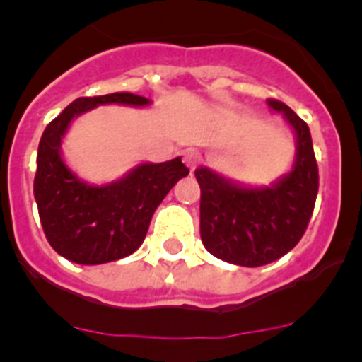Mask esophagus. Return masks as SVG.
I'll list each match as a JSON object with an SVG mask.
<instances>
[{
  "instance_id": "1",
  "label": "esophagus",
  "mask_w": 362,
  "mask_h": 362,
  "mask_svg": "<svg viewBox=\"0 0 362 362\" xmlns=\"http://www.w3.org/2000/svg\"><path fill=\"white\" fill-rule=\"evenodd\" d=\"M199 159H201V156L197 150H185L183 152L185 165L190 166V168H196V165L199 163Z\"/></svg>"
}]
</instances>
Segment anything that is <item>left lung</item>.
<instances>
[{"mask_svg": "<svg viewBox=\"0 0 362 362\" xmlns=\"http://www.w3.org/2000/svg\"><path fill=\"white\" fill-rule=\"evenodd\" d=\"M296 134L292 170L270 187H243L201 166V241L217 259L239 267H263L300 241L319 190V170L308 124L277 99H267Z\"/></svg>", "mask_w": 362, "mask_h": 362, "instance_id": "8db88e82", "label": "left lung"}]
</instances>
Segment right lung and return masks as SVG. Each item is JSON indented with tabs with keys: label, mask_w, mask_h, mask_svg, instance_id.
<instances>
[{
	"label": "right lung",
	"mask_w": 362,
	"mask_h": 362,
	"mask_svg": "<svg viewBox=\"0 0 362 362\" xmlns=\"http://www.w3.org/2000/svg\"><path fill=\"white\" fill-rule=\"evenodd\" d=\"M146 107L152 101L130 92L79 98L41 136L34 197L41 226L54 250L78 264L117 261L145 241L150 219L179 179L188 175L181 158L141 163L114 183H85L62 158V141L74 117L99 105Z\"/></svg>",
	"instance_id": "obj_1"
}]
</instances>
